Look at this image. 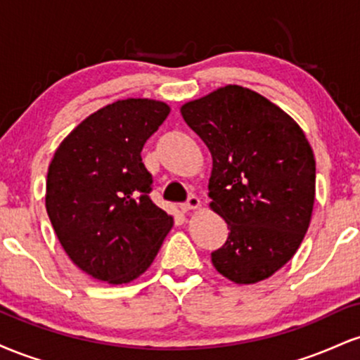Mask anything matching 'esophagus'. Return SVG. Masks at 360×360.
I'll list each match as a JSON object with an SVG mask.
<instances>
[{"instance_id": "obj_1", "label": "esophagus", "mask_w": 360, "mask_h": 360, "mask_svg": "<svg viewBox=\"0 0 360 360\" xmlns=\"http://www.w3.org/2000/svg\"><path fill=\"white\" fill-rule=\"evenodd\" d=\"M200 206H201L200 198L194 196V194H191V196L188 198V201L181 205V208H183V212H189V210H196V208H200Z\"/></svg>"}]
</instances>
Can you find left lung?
I'll use <instances>...</instances> for the list:
<instances>
[{
	"mask_svg": "<svg viewBox=\"0 0 360 360\" xmlns=\"http://www.w3.org/2000/svg\"><path fill=\"white\" fill-rule=\"evenodd\" d=\"M213 157L210 206L229 225L214 269L254 284L298 250L315 203V155L288 113L255 91L225 86L181 108Z\"/></svg>",
	"mask_w": 360,
	"mask_h": 360,
	"instance_id": "1",
	"label": "left lung"
}]
</instances>
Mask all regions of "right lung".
Returning a JSON list of instances; mask_svg holds the SVG:
<instances>
[{"instance_id": "1", "label": "right lung", "mask_w": 360, "mask_h": 360, "mask_svg": "<svg viewBox=\"0 0 360 360\" xmlns=\"http://www.w3.org/2000/svg\"><path fill=\"white\" fill-rule=\"evenodd\" d=\"M162 101L128 98L89 115L53 154L49 218L69 259L94 279L123 284L150 267L172 229L150 200L143 146L169 115Z\"/></svg>"}]
</instances>
